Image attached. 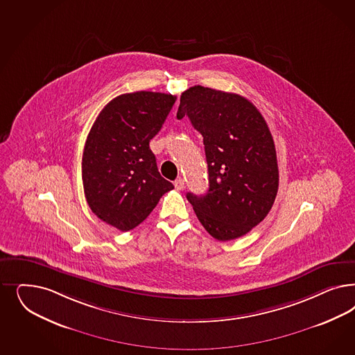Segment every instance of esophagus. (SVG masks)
I'll use <instances>...</instances> for the list:
<instances>
[{"label": "esophagus", "mask_w": 355, "mask_h": 355, "mask_svg": "<svg viewBox=\"0 0 355 355\" xmlns=\"http://www.w3.org/2000/svg\"><path fill=\"white\" fill-rule=\"evenodd\" d=\"M175 188L178 189V191H183L184 189V180L183 179H178V180H175Z\"/></svg>", "instance_id": "obj_1"}]
</instances>
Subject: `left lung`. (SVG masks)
<instances>
[{
    "mask_svg": "<svg viewBox=\"0 0 355 355\" xmlns=\"http://www.w3.org/2000/svg\"><path fill=\"white\" fill-rule=\"evenodd\" d=\"M184 116L204 137L209 172L207 193L187 198L213 238H241L268 216L278 191L268 124L248 99L200 85L182 94L176 117Z\"/></svg>",
    "mask_w": 355,
    "mask_h": 355,
    "instance_id": "left-lung-1",
    "label": "left lung"
}]
</instances>
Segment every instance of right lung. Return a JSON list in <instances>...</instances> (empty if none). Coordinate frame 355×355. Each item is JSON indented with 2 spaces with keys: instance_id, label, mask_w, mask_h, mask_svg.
<instances>
[{
  "instance_id": "1",
  "label": "right lung",
  "mask_w": 355,
  "mask_h": 355,
  "mask_svg": "<svg viewBox=\"0 0 355 355\" xmlns=\"http://www.w3.org/2000/svg\"><path fill=\"white\" fill-rule=\"evenodd\" d=\"M176 96L136 92L116 96L92 124L82 157V182L92 213L120 231L144 222L173 189L150 150Z\"/></svg>"
}]
</instances>
